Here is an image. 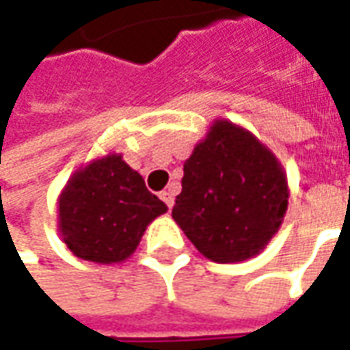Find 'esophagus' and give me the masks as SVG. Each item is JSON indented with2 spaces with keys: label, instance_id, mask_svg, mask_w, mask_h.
Returning <instances> with one entry per match:
<instances>
[{
  "label": "esophagus",
  "instance_id": "1",
  "mask_svg": "<svg viewBox=\"0 0 350 350\" xmlns=\"http://www.w3.org/2000/svg\"><path fill=\"white\" fill-rule=\"evenodd\" d=\"M174 188H168V190H164V192H160V198H162V202L168 206V208H172L174 206Z\"/></svg>",
  "mask_w": 350,
  "mask_h": 350
}]
</instances>
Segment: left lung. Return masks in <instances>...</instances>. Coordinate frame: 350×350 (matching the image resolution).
<instances>
[{"mask_svg": "<svg viewBox=\"0 0 350 350\" xmlns=\"http://www.w3.org/2000/svg\"><path fill=\"white\" fill-rule=\"evenodd\" d=\"M287 198L275 156L243 129L217 120L184 164L172 217L200 254L230 263L267 245L285 216Z\"/></svg>", "mask_w": 350, "mask_h": 350, "instance_id": "8db88e82", "label": "left lung"}]
</instances>
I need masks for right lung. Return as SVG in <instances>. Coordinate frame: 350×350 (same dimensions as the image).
<instances>
[{"label":"right lung","mask_w":350,"mask_h":350,"mask_svg":"<svg viewBox=\"0 0 350 350\" xmlns=\"http://www.w3.org/2000/svg\"><path fill=\"white\" fill-rule=\"evenodd\" d=\"M166 210L142 176L111 154L72 176L59 200V228L77 257L114 263L133 254L146 226Z\"/></svg>","instance_id":"1"}]
</instances>
